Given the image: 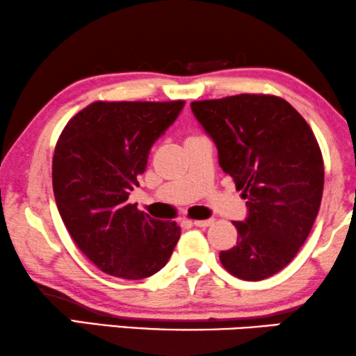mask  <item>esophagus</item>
<instances>
[{
  "label": "esophagus",
  "mask_w": 356,
  "mask_h": 356,
  "mask_svg": "<svg viewBox=\"0 0 356 356\" xmlns=\"http://www.w3.org/2000/svg\"><path fill=\"white\" fill-rule=\"evenodd\" d=\"M213 222H214V219H203V221H192L193 226H197V227H208V226H211Z\"/></svg>",
  "instance_id": "1"
}]
</instances>
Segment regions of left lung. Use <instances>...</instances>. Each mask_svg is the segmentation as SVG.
Masks as SVG:
<instances>
[{
  "label": "left lung",
  "instance_id": "8db88e82",
  "mask_svg": "<svg viewBox=\"0 0 356 356\" xmlns=\"http://www.w3.org/2000/svg\"><path fill=\"white\" fill-rule=\"evenodd\" d=\"M218 148L219 166L247 200L237 245L219 253L235 277L279 273L307 240L321 207L324 164L307 121L282 98L235 95L190 104Z\"/></svg>",
  "mask_w": 356,
  "mask_h": 356
}]
</instances>
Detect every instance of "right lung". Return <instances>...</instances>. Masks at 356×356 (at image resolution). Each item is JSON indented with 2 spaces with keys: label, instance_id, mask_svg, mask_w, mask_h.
I'll return each instance as SVG.
<instances>
[{
  "label": "right lung",
  "instance_id": "1",
  "mask_svg": "<svg viewBox=\"0 0 356 356\" xmlns=\"http://www.w3.org/2000/svg\"><path fill=\"white\" fill-rule=\"evenodd\" d=\"M185 102H97L76 114L53 156V192L64 226L103 273L145 279L166 266L180 237L129 203L153 143L172 126Z\"/></svg>",
  "mask_w": 356,
  "mask_h": 356
}]
</instances>
